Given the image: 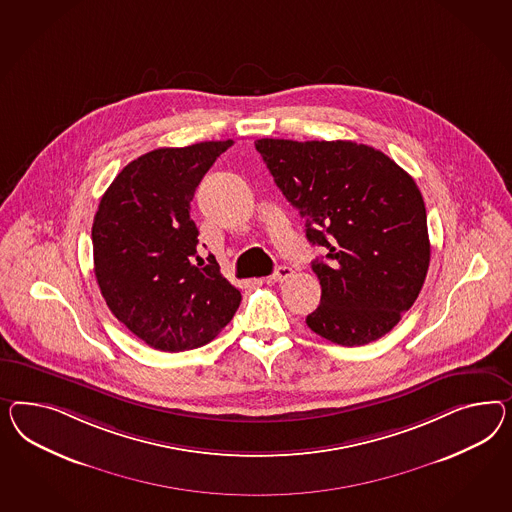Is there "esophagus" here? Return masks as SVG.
I'll use <instances>...</instances> for the list:
<instances>
[{
  "label": "esophagus",
  "mask_w": 512,
  "mask_h": 512,
  "mask_svg": "<svg viewBox=\"0 0 512 512\" xmlns=\"http://www.w3.org/2000/svg\"><path fill=\"white\" fill-rule=\"evenodd\" d=\"M292 268L291 266H277L276 270H274V274H272V279L277 281V283H283V281H287L289 277H292Z\"/></svg>",
  "instance_id": "1"
}]
</instances>
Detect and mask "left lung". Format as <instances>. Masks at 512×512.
I'll return each instance as SVG.
<instances>
[{"instance_id": "1", "label": "left lung", "mask_w": 512, "mask_h": 512, "mask_svg": "<svg viewBox=\"0 0 512 512\" xmlns=\"http://www.w3.org/2000/svg\"><path fill=\"white\" fill-rule=\"evenodd\" d=\"M277 188L324 249L311 263L320 305L305 322L341 346L373 343L414 305L430 263L427 210L415 180L354 141L257 139Z\"/></svg>"}]
</instances>
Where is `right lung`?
Here are the masks:
<instances>
[{"label": "right lung", "instance_id": "obj_1", "mask_svg": "<svg viewBox=\"0 0 512 512\" xmlns=\"http://www.w3.org/2000/svg\"><path fill=\"white\" fill-rule=\"evenodd\" d=\"M227 141L164 147L132 160L102 195L93 221L98 287L111 313L147 345H207L235 317L240 291L214 255L197 253L195 188Z\"/></svg>", "mask_w": 512, "mask_h": 512}]
</instances>
